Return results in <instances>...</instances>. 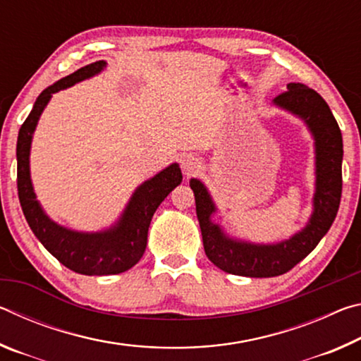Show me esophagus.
I'll return each mask as SVG.
<instances>
[{
    "mask_svg": "<svg viewBox=\"0 0 361 361\" xmlns=\"http://www.w3.org/2000/svg\"><path fill=\"white\" fill-rule=\"evenodd\" d=\"M197 167H199L197 159H194L192 156H185V157L181 159V169H183V172H185L186 175L192 173Z\"/></svg>",
    "mask_w": 361,
    "mask_h": 361,
    "instance_id": "obj_1",
    "label": "esophagus"
}]
</instances>
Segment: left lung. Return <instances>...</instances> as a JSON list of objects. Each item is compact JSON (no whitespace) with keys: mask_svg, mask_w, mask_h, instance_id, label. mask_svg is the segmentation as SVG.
I'll return each mask as SVG.
<instances>
[{"mask_svg":"<svg viewBox=\"0 0 361 361\" xmlns=\"http://www.w3.org/2000/svg\"><path fill=\"white\" fill-rule=\"evenodd\" d=\"M274 105L301 118L309 127L315 145L314 212L305 224L288 240L262 245L228 237L212 223L216 212L202 181L192 178L189 186L195 195V212L202 231L204 250L216 267L245 277H276L288 272L319 245L331 228L342 192V135L331 109L314 89L291 82L274 99Z\"/></svg>","mask_w":361,"mask_h":361,"instance_id":"left-lung-1","label":"left lung"}]
</instances>
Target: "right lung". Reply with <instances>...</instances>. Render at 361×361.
<instances>
[{
  "instance_id": "add662e5",
  "label": "right lung",
  "mask_w": 361,
  "mask_h": 361,
  "mask_svg": "<svg viewBox=\"0 0 361 361\" xmlns=\"http://www.w3.org/2000/svg\"><path fill=\"white\" fill-rule=\"evenodd\" d=\"M99 60L65 76L36 99L32 113L23 122L17 138V189L27 223L49 253L82 276H114L129 271L142 259L151 218L157 207L183 180L178 164H172L137 188L118 223L100 232H78L54 223L41 209L30 178V148L41 113L52 94L92 78L105 68Z\"/></svg>"
}]
</instances>
